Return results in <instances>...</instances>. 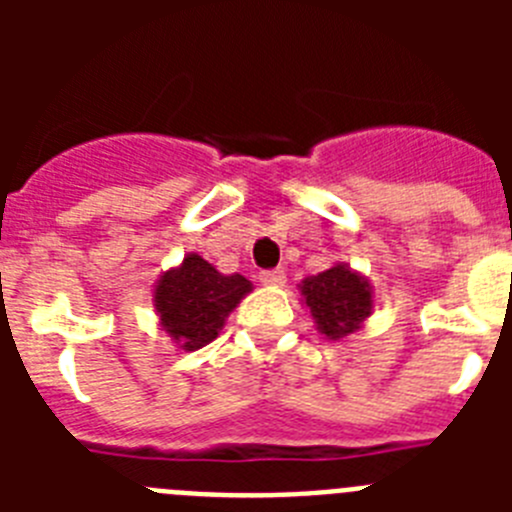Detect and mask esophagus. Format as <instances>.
Wrapping results in <instances>:
<instances>
[{
  "mask_svg": "<svg viewBox=\"0 0 512 512\" xmlns=\"http://www.w3.org/2000/svg\"><path fill=\"white\" fill-rule=\"evenodd\" d=\"M261 284L264 287H284L287 282V274L282 269H271V271H261Z\"/></svg>",
  "mask_w": 512,
  "mask_h": 512,
  "instance_id": "34e87169",
  "label": "esophagus"
}]
</instances>
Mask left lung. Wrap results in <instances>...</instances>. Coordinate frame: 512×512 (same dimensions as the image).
I'll use <instances>...</instances> for the list:
<instances>
[{
	"mask_svg": "<svg viewBox=\"0 0 512 512\" xmlns=\"http://www.w3.org/2000/svg\"><path fill=\"white\" fill-rule=\"evenodd\" d=\"M297 289L302 307L310 310L315 330L325 341H343L359 333L377 307L374 284L346 261L305 277Z\"/></svg>",
	"mask_w": 512,
	"mask_h": 512,
	"instance_id": "8db88e82",
	"label": "left lung"
}]
</instances>
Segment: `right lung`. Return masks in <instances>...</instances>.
I'll list each match as a JSON object with an SVG mask.
<instances>
[{
    "label": "right lung",
    "mask_w": 512,
    "mask_h": 512,
    "mask_svg": "<svg viewBox=\"0 0 512 512\" xmlns=\"http://www.w3.org/2000/svg\"><path fill=\"white\" fill-rule=\"evenodd\" d=\"M253 292L243 274H223L200 253H184L153 284V312L179 351H197L215 341L230 312Z\"/></svg>",
    "instance_id": "right-lung-1"
}]
</instances>
